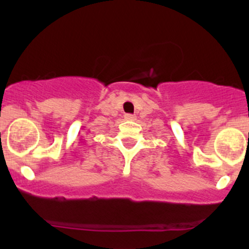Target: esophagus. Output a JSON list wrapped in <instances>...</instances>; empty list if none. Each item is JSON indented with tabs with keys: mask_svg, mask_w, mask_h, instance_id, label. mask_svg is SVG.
I'll list each match as a JSON object with an SVG mask.
<instances>
[{
	"mask_svg": "<svg viewBox=\"0 0 249 249\" xmlns=\"http://www.w3.org/2000/svg\"><path fill=\"white\" fill-rule=\"evenodd\" d=\"M124 118L126 119V121H134V119H136V116L131 115V113H126V115L124 116Z\"/></svg>",
	"mask_w": 249,
	"mask_h": 249,
	"instance_id": "esophagus-1",
	"label": "esophagus"
}]
</instances>
